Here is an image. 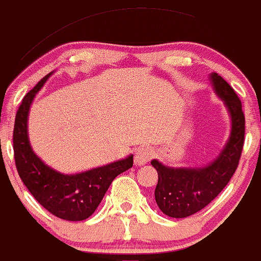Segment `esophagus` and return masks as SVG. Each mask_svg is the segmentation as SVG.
Here are the masks:
<instances>
[{"mask_svg":"<svg viewBox=\"0 0 261 261\" xmlns=\"http://www.w3.org/2000/svg\"><path fill=\"white\" fill-rule=\"evenodd\" d=\"M154 155V150L149 147H142V148H138V150L134 154V163L138 166L146 165L148 163L152 157Z\"/></svg>","mask_w":261,"mask_h":261,"instance_id":"esophagus-1","label":"esophagus"}]
</instances>
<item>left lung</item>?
<instances>
[{"label": "left lung", "mask_w": 261, "mask_h": 261, "mask_svg": "<svg viewBox=\"0 0 261 261\" xmlns=\"http://www.w3.org/2000/svg\"><path fill=\"white\" fill-rule=\"evenodd\" d=\"M215 93L224 100L231 117V133L226 146L219 157L206 167L173 168L153 160L158 184L154 197L165 215L176 219L191 216L208 205L235 173L239 166L245 136V115L238 94L216 72H212Z\"/></svg>", "instance_id": "obj_1"}]
</instances>
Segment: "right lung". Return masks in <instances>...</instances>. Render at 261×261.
Here are the masks:
<instances>
[{"mask_svg": "<svg viewBox=\"0 0 261 261\" xmlns=\"http://www.w3.org/2000/svg\"><path fill=\"white\" fill-rule=\"evenodd\" d=\"M50 75L51 72L26 94L16 113L13 127L16 168L23 185L42 207L59 219L82 221L94 214L113 179L133 166V155L76 174L60 173L45 165L30 146L28 115L35 95Z\"/></svg>", "mask_w": 261, "mask_h": 261, "instance_id": "1", "label": "right lung"}]
</instances>
